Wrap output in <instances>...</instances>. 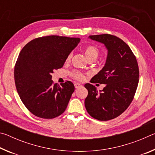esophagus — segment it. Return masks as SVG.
<instances>
[{"label": "esophagus", "mask_w": 155, "mask_h": 155, "mask_svg": "<svg viewBox=\"0 0 155 155\" xmlns=\"http://www.w3.org/2000/svg\"><path fill=\"white\" fill-rule=\"evenodd\" d=\"M74 87H75V88H79V87H82V85H81V84H80V83H74Z\"/></svg>", "instance_id": "34e87169"}]
</instances>
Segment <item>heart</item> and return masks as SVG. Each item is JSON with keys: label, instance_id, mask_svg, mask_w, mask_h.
<instances>
[{"label": "heart", "instance_id": "obj_1", "mask_svg": "<svg viewBox=\"0 0 155 155\" xmlns=\"http://www.w3.org/2000/svg\"><path fill=\"white\" fill-rule=\"evenodd\" d=\"M85 54L88 60L92 59H96L97 57L99 55V49L95 46H89L85 48ZM72 57V52H70V53L68 55L67 61H70V60L71 59ZM72 74V77L77 80L83 81L85 79V76H84L83 73H81L80 72H74Z\"/></svg>", "mask_w": 155, "mask_h": 155}]
</instances>
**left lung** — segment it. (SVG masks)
Segmentation results:
<instances>
[{
  "mask_svg": "<svg viewBox=\"0 0 155 155\" xmlns=\"http://www.w3.org/2000/svg\"><path fill=\"white\" fill-rule=\"evenodd\" d=\"M89 38L103 44L108 53L104 66L91 78L92 83L105 84V87L98 91L86 83L85 106L94 118L107 121L121 115L134 98L140 77L137 61L130 47L116 36L103 34Z\"/></svg>",
  "mask_w": 155,
  "mask_h": 155,
  "instance_id": "8db88e82",
  "label": "left lung"
}]
</instances>
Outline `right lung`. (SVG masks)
<instances>
[{"label":"right lung","mask_w":155,"mask_h":155,"mask_svg":"<svg viewBox=\"0 0 155 155\" xmlns=\"http://www.w3.org/2000/svg\"><path fill=\"white\" fill-rule=\"evenodd\" d=\"M80 38L49 35L35 38L23 47L15 63L14 79L21 101L33 115L52 119L65 111L74 86L67 81L53 83L52 73L63 67Z\"/></svg>","instance_id":"add662e5"}]
</instances>
